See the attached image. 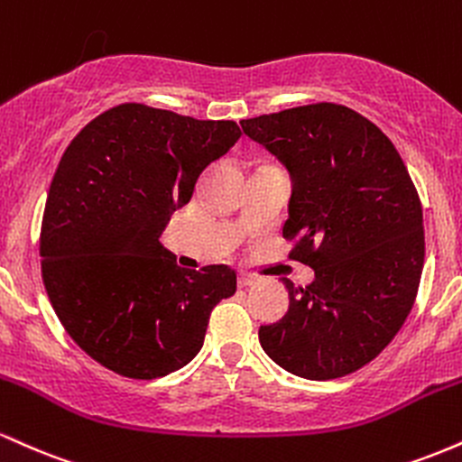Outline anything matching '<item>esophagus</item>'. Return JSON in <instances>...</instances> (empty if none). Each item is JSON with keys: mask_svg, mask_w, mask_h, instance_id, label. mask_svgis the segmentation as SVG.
Here are the masks:
<instances>
[{"mask_svg": "<svg viewBox=\"0 0 462 462\" xmlns=\"http://www.w3.org/2000/svg\"><path fill=\"white\" fill-rule=\"evenodd\" d=\"M254 282H256V275H252V273L238 275V286H252Z\"/></svg>", "mask_w": 462, "mask_h": 462, "instance_id": "34e87169", "label": "esophagus"}]
</instances>
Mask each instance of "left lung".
Segmentation results:
<instances>
[{
	"instance_id": "8db88e82",
	"label": "left lung",
	"mask_w": 462,
	"mask_h": 462,
	"mask_svg": "<svg viewBox=\"0 0 462 462\" xmlns=\"http://www.w3.org/2000/svg\"><path fill=\"white\" fill-rule=\"evenodd\" d=\"M293 178L282 236L315 269L289 278V310L261 326L267 356L291 374L334 380L371 363L404 326L421 280L423 213L400 152L367 116L319 102L243 119Z\"/></svg>"
}]
</instances>
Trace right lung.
Instances as JSON below:
<instances>
[{"label": "right lung", "mask_w": 462, "mask_h": 462, "mask_svg": "<svg viewBox=\"0 0 462 462\" xmlns=\"http://www.w3.org/2000/svg\"><path fill=\"white\" fill-rule=\"evenodd\" d=\"M238 136L235 121L128 102L95 116L62 153L41 272L67 334L106 369L153 380L184 367L204 346L210 312L235 295V269L178 267L158 236Z\"/></svg>", "instance_id": "right-lung-1"}]
</instances>
